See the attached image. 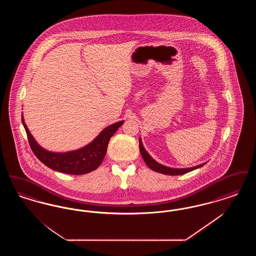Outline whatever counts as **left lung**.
I'll return each mask as SVG.
<instances>
[{"label": "left lung", "mask_w": 256, "mask_h": 256, "mask_svg": "<svg viewBox=\"0 0 256 256\" xmlns=\"http://www.w3.org/2000/svg\"><path fill=\"white\" fill-rule=\"evenodd\" d=\"M139 150H140V152H141V156L144 159V161L146 162L148 167L150 169H152L154 172H161V174H169V176H178V174H184L186 172H189L191 170H196V169H198L200 167H202L204 165H206L207 162H204L202 164H200V165H196L194 167H190V168H172V167H168V166H165V165H162L158 163L156 160L152 158L150 154L146 152L145 150V148L143 146V143H142V140H141V137H139Z\"/></svg>", "instance_id": "left-lung-1"}]
</instances>
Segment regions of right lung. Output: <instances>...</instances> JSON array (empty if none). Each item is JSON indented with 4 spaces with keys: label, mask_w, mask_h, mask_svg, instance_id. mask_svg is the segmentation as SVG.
<instances>
[{
    "label": "right lung",
    "mask_w": 256,
    "mask_h": 256,
    "mask_svg": "<svg viewBox=\"0 0 256 256\" xmlns=\"http://www.w3.org/2000/svg\"><path fill=\"white\" fill-rule=\"evenodd\" d=\"M124 121L114 122L104 128L97 137L86 146L65 152H50L40 146L30 132L22 114V124L28 135L30 146L34 154L43 164L52 170L69 174H84L96 170L102 164L110 138L117 132Z\"/></svg>",
    "instance_id": "obj_1"
}]
</instances>
